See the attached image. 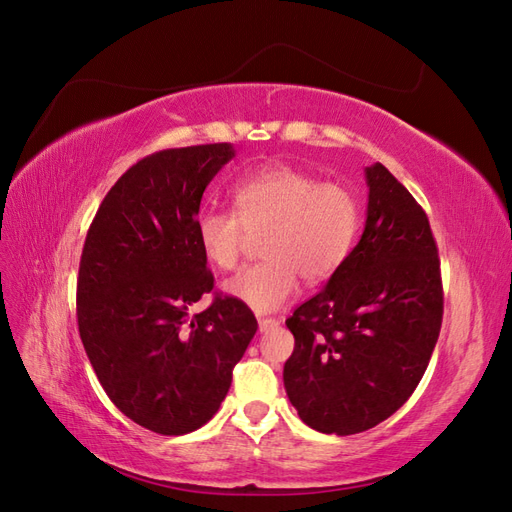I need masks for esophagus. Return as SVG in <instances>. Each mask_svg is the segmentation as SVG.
Instances as JSON below:
<instances>
[{"label": "esophagus", "instance_id": "obj_1", "mask_svg": "<svg viewBox=\"0 0 512 512\" xmlns=\"http://www.w3.org/2000/svg\"><path fill=\"white\" fill-rule=\"evenodd\" d=\"M277 324H280V322H277L275 318H258V329H260V333H267V331L275 329Z\"/></svg>", "mask_w": 512, "mask_h": 512}]
</instances>
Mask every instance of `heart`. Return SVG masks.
<instances>
[{
	"label": "heart",
	"mask_w": 512,
	"mask_h": 512,
	"mask_svg": "<svg viewBox=\"0 0 512 512\" xmlns=\"http://www.w3.org/2000/svg\"><path fill=\"white\" fill-rule=\"evenodd\" d=\"M235 211L207 209L196 220V239L213 267L239 262L250 235H260L267 260L224 282V292L254 312H273L307 282H322L348 258L359 230V203L342 183L316 181L290 164H269L232 185Z\"/></svg>",
	"instance_id": "heart-1"
}]
</instances>
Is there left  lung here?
<instances>
[{
    "mask_svg": "<svg viewBox=\"0 0 512 512\" xmlns=\"http://www.w3.org/2000/svg\"><path fill=\"white\" fill-rule=\"evenodd\" d=\"M361 241L286 327L284 386L301 421L352 436L386 421L421 382L442 327L438 247L421 205L380 162L365 168Z\"/></svg>",
    "mask_w": 512,
    "mask_h": 512,
    "instance_id": "8db88e82",
    "label": "left lung"
}]
</instances>
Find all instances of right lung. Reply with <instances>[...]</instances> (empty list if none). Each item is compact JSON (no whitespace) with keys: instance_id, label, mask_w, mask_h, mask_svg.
<instances>
[{"instance_id":"add662e5","label":"right lung","mask_w":512,"mask_h":512,"mask_svg":"<svg viewBox=\"0 0 512 512\" xmlns=\"http://www.w3.org/2000/svg\"><path fill=\"white\" fill-rule=\"evenodd\" d=\"M232 158L230 143L143 158L104 196L85 239L76 316L89 363L113 404L162 436L211 421L258 329L232 297L190 316L213 290L196 239L200 200Z\"/></svg>"}]
</instances>
